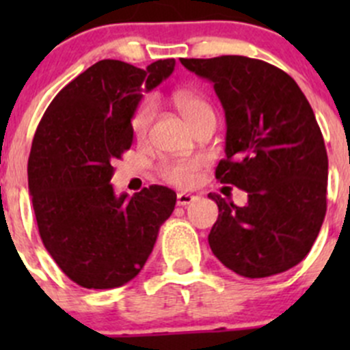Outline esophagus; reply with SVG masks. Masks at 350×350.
<instances>
[{"label":"esophagus","mask_w":350,"mask_h":350,"mask_svg":"<svg viewBox=\"0 0 350 350\" xmlns=\"http://www.w3.org/2000/svg\"><path fill=\"white\" fill-rule=\"evenodd\" d=\"M196 196L195 195H189V193H178V204L179 206H186L189 204L191 201H195Z\"/></svg>","instance_id":"obj_1"}]
</instances>
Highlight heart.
Returning <instances> with one entry per match:
<instances>
[{"label": "heart", "instance_id": "heart-1", "mask_svg": "<svg viewBox=\"0 0 350 350\" xmlns=\"http://www.w3.org/2000/svg\"><path fill=\"white\" fill-rule=\"evenodd\" d=\"M174 107L181 113L183 118L193 125L198 118L203 115L213 113L208 101L203 98L196 96V94L188 93V91H178L172 96ZM155 107L152 100H144L139 107L133 111L132 118H130V130H132L133 137L137 140H144L149 135L150 125H152ZM201 167L200 159H176V161H165L159 165V176L164 179L165 183L172 186H179V188H188V186L195 185L198 179V171Z\"/></svg>", "mask_w": 350, "mask_h": 350}]
</instances>
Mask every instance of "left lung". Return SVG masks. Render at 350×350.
Here are the masks:
<instances>
[{
    "label": "left lung",
    "instance_id": "left-lung-1",
    "mask_svg": "<svg viewBox=\"0 0 350 350\" xmlns=\"http://www.w3.org/2000/svg\"><path fill=\"white\" fill-rule=\"evenodd\" d=\"M211 81L227 120L215 176L247 191L245 206L217 193L208 243L243 278L284 273L305 259L327 211L328 157L315 113L291 76L243 55L181 59Z\"/></svg>",
    "mask_w": 350,
    "mask_h": 350
}]
</instances>
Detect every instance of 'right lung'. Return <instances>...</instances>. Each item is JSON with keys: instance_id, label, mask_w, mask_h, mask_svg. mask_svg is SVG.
Returning a JSON list of instances; mask_svg holds the SVG:
<instances>
[{"instance_id": "add662e5", "label": "right lung", "mask_w": 350, "mask_h": 350, "mask_svg": "<svg viewBox=\"0 0 350 350\" xmlns=\"http://www.w3.org/2000/svg\"><path fill=\"white\" fill-rule=\"evenodd\" d=\"M174 59L147 69L96 62L62 88L42 116L28 157V189L38 234L76 284L109 289L140 273L171 217L176 193L152 185L116 196L115 159L130 149V118L144 93L174 70Z\"/></svg>"}]
</instances>
